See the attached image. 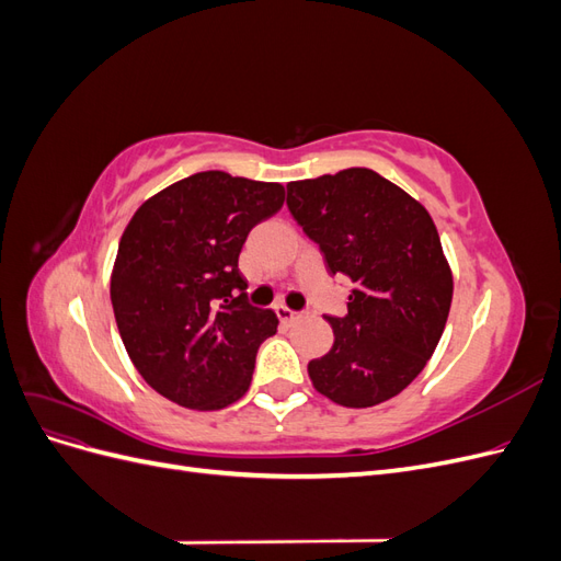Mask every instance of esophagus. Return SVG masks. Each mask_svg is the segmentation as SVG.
<instances>
[{"label": "esophagus", "mask_w": 561, "mask_h": 561, "mask_svg": "<svg viewBox=\"0 0 561 561\" xmlns=\"http://www.w3.org/2000/svg\"><path fill=\"white\" fill-rule=\"evenodd\" d=\"M276 313H278L280 322H285V325H293V322H297L301 318L299 311H293V309H287V307H276Z\"/></svg>", "instance_id": "34e87169"}]
</instances>
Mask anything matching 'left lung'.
<instances>
[{"label":"left lung","mask_w":561,"mask_h":561,"mask_svg":"<svg viewBox=\"0 0 561 561\" xmlns=\"http://www.w3.org/2000/svg\"><path fill=\"white\" fill-rule=\"evenodd\" d=\"M287 208L332 274L355 285L344 318L328 316L332 348L309 363L320 396L365 410L410 386L445 332L451 266L433 217L369 168L287 184Z\"/></svg>","instance_id":"8db88e82"}]
</instances>
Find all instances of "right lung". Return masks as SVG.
Segmentation results:
<instances>
[{"instance_id":"obj_1","label":"right lung","mask_w":561,"mask_h":561,"mask_svg":"<svg viewBox=\"0 0 561 561\" xmlns=\"http://www.w3.org/2000/svg\"><path fill=\"white\" fill-rule=\"evenodd\" d=\"M283 203L280 182L203 171L130 217L110 297L128 358L159 396L198 412L245 396L257 348L276 334L278 318L245 301L239 254L250 229ZM233 289L242 290L236 300Z\"/></svg>"}]
</instances>
